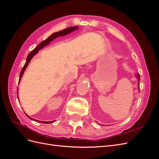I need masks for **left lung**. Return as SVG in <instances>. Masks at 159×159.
<instances>
[{"instance_id":"8db88e82","label":"left lung","mask_w":159,"mask_h":159,"mask_svg":"<svg viewBox=\"0 0 159 159\" xmlns=\"http://www.w3.org/2000/svg\"><path fill=\"white\" fill-rule=\"evenodd\" d=\"M137 78H138V80H139V81H140V74H137Z\"/></svg>"}]
</instances>
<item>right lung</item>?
<instances>
[{"label":"right lung","mask_w":159,"mask_h":159,"mask_svg":"<svg viewBox=\"0 0 159 159\" xmlns=\"http://www.w3.org/2000/svg\"><path fill=\"white\" fill-rule=\"evenodd\" d=\"M78 26H72V27H70V28H66V29H64V30H61V31H60V32H55V33H54V34H52L51 36H50L47 39L44 40V41H42L39 45H38L36 48H35L34 49V50L30 53V54L28 55L27 58H26V63H25V66H24V67H23L22 69V71H21V72H20V78H19V81H20V80L21 78H22V75H23L24 71H25V70L26 68V67L28 66V64H29V62L30 61V60H31V59H32V57L36 54V53L38 52V50L42 49L43 47H44V46H47L48 44H49V43H50L52 40H54V38H56L59 37V36H64V35L68 34H69V33H70V32H73L74 30H76V29H78ZM19 81H18V83H19ZM17 96H18V88H17ZM27 117H29L30 119L33 120V121H36L40 122V123H51L54 122V121H37V120H36V119H32V118H30L29 116H28V115H27Z\"/></svg>","instance_id":"right-lung-1"}]
</instances>
